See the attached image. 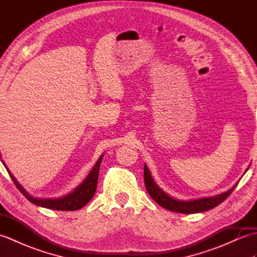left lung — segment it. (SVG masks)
Listing matches in <instances>:
<instances>
[{"label": "left lung", "mask_w": 257, "mask_h": 257, "mask_svg": "<svg viewBox=\"0 0 257 257\" xmlns=\"http://www.w3.org/2000/svg\"><path fill=\"white\" fill-rule=\"evenodd\" d=\"M144 172L146 189L148 191L151 198L154 199L158 204L165 207V209L172 212L184 213V214H193V213H200L213 209V207H215L220 203H222V202L232 193V191L235 189L237 185L236 183L235 185H233L230 190H227L226 192H223L214 196H206V198L183 201L174 199L172 196L168 195L165 191L155 182V180L151 177V173L147 165H145Z\"/></svg>", "instance_id": "8db88e82"}]
</instances>
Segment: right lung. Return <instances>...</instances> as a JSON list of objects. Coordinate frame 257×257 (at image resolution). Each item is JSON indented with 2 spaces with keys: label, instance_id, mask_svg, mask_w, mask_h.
<instances>
[{
  "label": "right lung",
  "instance_id": "obj_1",
  "mask_svg": "<svg viewBox=\"0 0 257 257\" xmlns=\"http://www.w3.org/2000/svg\"><path fill=\"white\" fill-rule=\"evenodd\" d=\"M1 152H0V159H1ZM103 158V154L99 157V159L97 160L96 165L92 167L91 171L89 172L88 176L84 180L83 183H80L77 188H76L72 192L68 193L67 195H64L62 198H57V199H43V198H35V196L31 195L27 191L22 187V185L19 183L18 180L15 179L11 171L8 169V167L5 166V163L3 160L2 163L4 167L7 168V170L10 174V177L12 178L14 181L16 188H18L22 193L24 194L25 198L32 202L33 204L42 206V207H46V209H51V210H57V211H76L79 210L81 207L85 206L88 202L92 199L95 192H96V188H97V182H98V176H99V168H100V162Z\"/></svg>",
  "mask_w": 257,
  "mask_h": 257
}]
</instances>
